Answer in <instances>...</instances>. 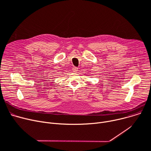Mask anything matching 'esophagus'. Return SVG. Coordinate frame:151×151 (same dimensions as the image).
<instances>
[{"label": "esophagus", "mask_w": 151, "mask_h": 151, "mask_svg": "<svg viewBox=\"0 0 151 151\" xmlns=\"http://www.w3.org/2000/svg\"><path fill=\"white\" fill-rule=\"evenodd\" d=\"M72 69H73V71H74V72H77L78 70V68L76 67H73Z\"/></svg>", "instance_id": "obj_1"}]
</instances>
